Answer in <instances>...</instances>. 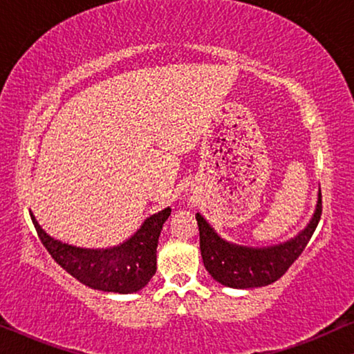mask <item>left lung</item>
<instances>
[{
    "label": "left lung",
    "mask_w": 354,
    "mask_h": 354,
    "mask_svg": "<svg viewBox=\"0 0 354 354\" xmlns=\"http://www.w3.org/2000/svg\"><path fill=\"white\" fill-rule=\"evenodd\" d=\"M321 191L318 194V203L302 232L294 239L275 246L250 248L229 243L216 234L214 229L197 213L195 219L200 232V251L208 273L216 281L229 288L248 289L267 286L281 278L294 261L302 254L305 246L308 245L313 232L321 219Z\"/></svg>",
    "instance_id": "1"
}]
</instances>
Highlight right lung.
<instances>
[{
	"mask_svg": "<svg viewBox=\"0 0 354 354\" xmlns=\"http://www.w3.org/2000/svg\"><path fill=\"white\" fill-rule=\"evenodd\" d=\"M171 208L147 218L129 240L106 250L77 248L52 239L31 213L41 243L62 268L86 286L104 292L131 294L143 289L157 270V243Z\"/></svg>",
	"mask_w": 354,
	"mask_h": 354,
	"instance_id": "obj_1",
	"label": "right lung"
}]
</instances>
